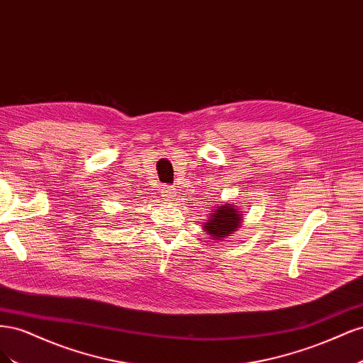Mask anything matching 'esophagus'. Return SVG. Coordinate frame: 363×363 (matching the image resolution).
Masks as SVG:
<instances>
[{
    "instance_id": "esophagus-1",
    "label": "esophagus",
    "mask_w": 363,
    "mask_h": 363,
    "mask_svg": "<svg viewBox=\"0 0 363 363\" xmlns=\"http://www.w3.org/2000/svg\"><path fill=\"white\" fill-rule=\"evenodd\" d=\"M162 196H164L167 200H171L174 196V191L171 188H163L162 189Z\"/></svg>"
}]
</instances>
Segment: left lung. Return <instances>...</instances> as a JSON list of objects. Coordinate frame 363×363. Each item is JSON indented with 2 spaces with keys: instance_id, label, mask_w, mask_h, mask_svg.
Wrapping results in <instances>:
<instances>
[{
  "instance_id": "left-lung-1",
  "label": "left lung",
  "mask_w": 363,
  "mask_h": 363,
  "mask_svg": "<svg viewBox=\"0 0 363 363\" xmlns=\"http://www.w3.org/2000/svg\"><path fill=\"white\" fill-rule=\"evenodd\" d=\"M244 212L235 204H221L213 208V213L208 215L203 224L204 233L212 240H227L228 236H233L236 230L244 221Z\"/></svg>"
}]
</instances>
